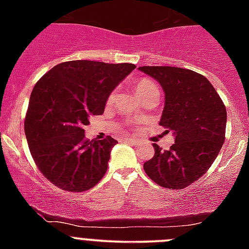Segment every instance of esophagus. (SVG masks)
Here are the masks:
<instances>
[{"instance_id": "esophagus-1", "label": "esophagus", "mask_w": 249, "mask_h": 249, "mask_svg": "<svg viewBox=\"0 0 249 249\" xmlns=\"http://www.w3.org/2000/svg\"><path fill=\"white\" fill-rule=\"evenodd\" d=\"M126 142H128V143H132V144H140V141L138 140H136V138H126Z\"/></svg>"}]
</instances>
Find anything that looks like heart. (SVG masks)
Masks as SVG:
<instances>
[{
	"mask_svg": "<svg viewBox=\"0 0 249 249\" xmlns=\"http://www.w3.org/2000/svg\"><path fill=\"white\" fill-rule=\"evenodd\" d=\"M157 89L156 83L152 82V81L148 80V78H142V80L137 81V82L135 83V92L138 97H141V96L146 94L147 92L152 91V89ZM113 97H114V93L109 94V97H108V100H107V102L111 103L112 101H113Z\"/></svg>",
	"mask_w": 249,
	"mask_h": 249,
	"instance_id": "1",
	"label": "heart"
}]
</instances>
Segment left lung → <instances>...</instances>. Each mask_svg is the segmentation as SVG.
<instances>
[{
	"label": "left lung",
	"mask_w": 249,
	"mask_h": 249,
	"mask_svg": "<svg viewBox=\"0 0 249 249\" xmlns=\"http://www.w3.org/2000/svg\"><path fill=\"white\" fill-rule=\"evenodd\" d=\"M140 71L155 78L164 92L160 124L172 131L175 143L168 151L155 147L144 162L151 179L164 188L182 190L201 178L224 143L227 111L206 77L171 66H143Z\"/></svg>",
	"instance_id": "obj_1"
}]
</instances>
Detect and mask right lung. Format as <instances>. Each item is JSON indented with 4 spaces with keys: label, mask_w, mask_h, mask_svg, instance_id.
Here are the masks:
<instances>
[{
    "label": "right lung",
    "mask_w": 249,
    "mask_h": 249,
    "mask_svg": "<svg viewBox=\"0 0 249 249\" xmlns=\"http://www.w3.org/2000/svg\"><path fill=\"white\" fill-rule=\"evenodd\" d=\"M133 63L68 61L54 66L32 89L25 133L35 163L51 183L83 192L105 176L117 141L85 138L91 116H100L111 92Z\"/></svg>",
    "instance_id": "right-lung-1"
}]
</instances>
